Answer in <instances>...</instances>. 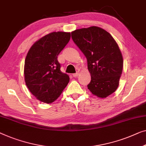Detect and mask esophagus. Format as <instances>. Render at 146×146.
Masks as SVG:
<instances>
[{
  "mask_svg": "<svg viewBox=\"0 0 146 146\" xmlns=\"http://www.w3.org/2000/svg\"><path fill=\"white\" fill-rule=\"evenodd\" d=\"M72 76H73V77L76 78V77H78V76H79V73H76V74H73Z\"/></svg>",
  "mask_w": 146,
  "mask_h": 146,
  "instance_id": "1",
  "label": "esophagus"
}]
</instances>
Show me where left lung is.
Wrapping results in <instances>:
<instances>
[{
	"mask_svg": "<svg viewBox=\"0 0 146 146\" xmlns=\"http://www.w3.org/2000/svg\"><path fill=\"white\" fill-rule=\"evenodd\" d=\"M72 38L88 60L91 75L88 90L93 95L106 98L117 90L123 69L119 45L109 32L99 27L76 29Z\"/></svg>",
	"mask_w": 146,
	"mask_h": 146,
	"instance_id": "8db88e82",
	"label": "left lung"
}]
</instances>
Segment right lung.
I'll return each instance as SVG.
<instances>
[{
	"label": "right lung",
	"mask_w": 146,
	"mask_h": 146,
	"mask_svg": "<svg viewBox=\"0 0 146 146\" xmlns=\"http://www.w3.org/2000/svg\"><path fill=\"white\" fill-rule=\"evenodd\" d=\"M70 39V32L54 31L35 42L27 52L25 82L29 92L41 102H54L68 84L69 76L61 72L57 58Z\"/></svg>",
	"instance_id": "obj_1"
}]
</instances>
